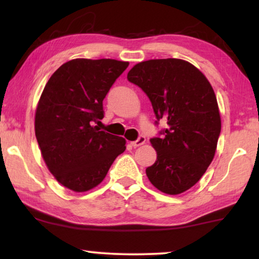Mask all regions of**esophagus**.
<instances>
[{
    "label": "esophagus",
    "instance_id": "esophagus-1",
    "mask_svg": "<svg viewBox=\"0 0 259 259\" xmlns=\"http://www.w3.org/2000/svg\"><path fill=\"white\" fill-rule=\"evenodd\" d=\"M145 142H146L145 137H143V136H140V137H139L137 140H135V142H131L130 145L136 148V147H138V146L144 145V144H145Z\"/></svg>",
    "mask_w": 259,
    "mask_h": 259
}]
</instances>
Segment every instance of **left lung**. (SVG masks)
Wrapping results in <instances>:
<instances>
[{
	"label": "left lung",
	"mask_w": 259,
	"mask_h": 259,
	"mask_svg": "<svg viewBox=\"0 0 259 259\" xmlns=\"http://www.w3.org/2000/svg\"><path fill=\"white\" fill-rule=\"evenodd\" d=\"M128 80L150 98L157 120L166 121L152 138L156 161L146 169L152 185L170 195L190 190L211 163L222 121L211 84L194 65L177 58L136 64Z\"/></svg>",
	"instance_id": "left-lung-1"
}]
</instances>
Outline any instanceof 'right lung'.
Here are the masks:
<instances>
[{
    "label": "right lung",
    "mask_w": 259,
    "mask_h": 259,
    "mask_svg": "<svg viewBox=\"0 0 259 259\" xmlns=\"http://www.w3.org/2000/svg\"><path fill=\"white\" fill-rule=\"evenodd\" d=\"M128 61L76 58L61 65L47 82L35 111V136L57 182L87 192L106 177L125 151V139L100 131L103 100Z\"/></svg>",
    "instance_id": "1"
}]
</instances>
